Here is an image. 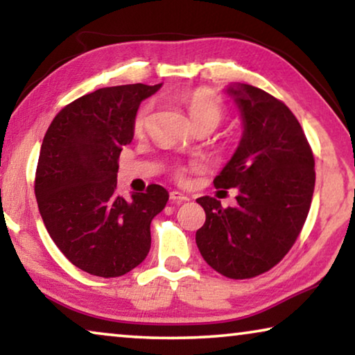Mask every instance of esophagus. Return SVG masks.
Listing matches in <instances>:
<instances>
[{"mask_svg": "<svg viewBox=\"0 0 355 355\" xmlns=\"http://www.w3.org/2000/svg\"><path fill=\"white\" fill-rule=\"evenodd\" d=\"M169 200H171L173 203H176V205H179V203L182 202H187L189 197L184 196L182 192H178V191H173L171 193H169Z\"/></svg>", "mask_w": 355, "mask_h": 355, "instance_id": "obj_1", "label": "esophagus"}]
</instances>
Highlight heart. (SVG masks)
I'll return each mask as SVG.
<instances>
[{
    "instance_id": "heart-1",
    "label": "heart",
    "mask_w": 355,
    "mask_h": 355,
    "mask_svg": "<svg viewBox=\"0 0 355 355\" xmlns=\"http://www.w3.org/2000/svg\"><path fill=\"white\" fill-rule=\"evenodd\" d=\"M184 103H186L187 113L191 116L192 123L196 124V128L203 124H210L213 128H216L218 124L221 123L223 116H225V106H223L221 100L218 98L208 90H196L192 94H189L186 98H184ZM150 116V106L145 105L137 111L134 118V132L142 134L145 125H147ZM176 178L179 181H182L186 178V169L178 168L176 169Z\"/></svg>"
}]
</instances>
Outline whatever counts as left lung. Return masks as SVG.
I'll return each mask as SVG.
<instances>
[{"instance_id": "1", "label": "left lung", "mask_w": 355, "mask_h": 355, "mask_svg": "<svg viewBox=\"0 0 355 355\" xmlns=\"http://www.w3.org/2000/svg\"><path fill=\"white\" fill-rule=\"evenodd\" d=\"M244 121V135L216 189L237 187V207L200 197L207 220L196 242L203 260L231 279L278 265L297 239L315 187V159L299 121L283 101L249 84L227 89Z\"/></svg>"}]
</instances>
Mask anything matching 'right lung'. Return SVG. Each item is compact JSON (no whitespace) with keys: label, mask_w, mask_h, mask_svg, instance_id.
Returning a JSON list of instances; mask_svg holds the SVG:
<instances>
[{"label":"right lung","mask_w":355,"mask_h":355,"mask_svg":"<svg viewBox=\"0 0 355 355\" xmlns=\"http://www.w3.org/2000/svg\"><path fill=\"white\" fill-rule=\"evenodd\" d=\"M162 84L98 89L66 105L51 121L38 157L35 197L48 234L77 268L116 278L142 263L150 223L168 192L150 184L129 200L116 193L118 159L134 137L140 101Z\"/></svg>","instance_id":"right-lung-1"}]
</instances>
